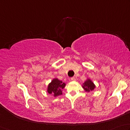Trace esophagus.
Returning a JSON list of instances; mask_svg holds the SVG:
<instances>
[{"label":"esophagus","mask_w":130,"mask_h":130,"mask_svg":"<svg viewBox=\"0 0 130 130\" xmlns=\"http://www.w3.org/2000/svg\"><path fill=\"white\" fill-rule=\"evenodd\" d=\"M71 80H73V81L76 80V78H75V77H72V78H71Z\"/></svg>","instance_id":"1"}]
</instances>
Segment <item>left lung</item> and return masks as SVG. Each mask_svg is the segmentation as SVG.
Returning <instances> with one entry per match:
<instances>
[{
	"label": "left lung",
	"mask_w": 130,
	"mask_h": 130,
	"mask_svg": "<svg viewBox=\"0 0 130 130\" xmlns=\"http://www.w3.org/2000/svg\"><path fill=\"white\" fill-rule=\"evenodd\" d=\"M82 87L86 91L89 92L90 91H92L94 89L95 86L90 79H88L87 81H86L84 83Z\"/></svg>",
	"instance_id": "8db88e82"
}]
</instances>
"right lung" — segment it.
I'll return each instance as SVG.
<instances>
[{
    "instance_id": "add662e5",
    "label": "right lung",
    "mask_w": 130,
    "mask_h": 130,
    "mask_svg": "<svg viewBox=\"0 0 130 130\" xmlns=\"http://www.w3.org/2000/svg\"><path fill=\"white\" fill-rule=\"evenodd\" d=\"M66 84L58 80V79H54L49 84L47 91L50 94H53L54 96L62 94L61 90L64 88Z\"/></svg>"
}]
</instances>
